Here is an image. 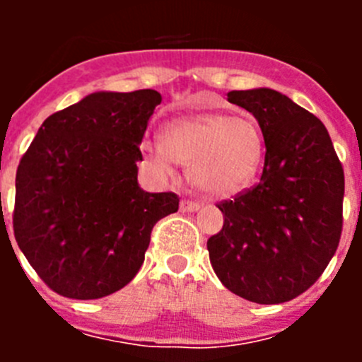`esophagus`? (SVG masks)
I'll list each match as a JSON object with an SVG mask.
<instances>
[{"instance_id":"34e87169","label":"esophagus","mask_w":362,"mask_h":362,"mask_svg":"<svg viewBox=\"0 0 362 362\" xmlns=\"http://www.w3.org/2000/svg\"><path fill=\"white\" fill-rule=\"evenodd\" d=\"M201 209L199 203H194V201H181V210L183 212H197Z\"/></svg>"}]
</instances>
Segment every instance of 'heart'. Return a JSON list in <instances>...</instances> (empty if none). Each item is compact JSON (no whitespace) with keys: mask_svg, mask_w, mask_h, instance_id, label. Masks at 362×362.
Here are the masks:
<instances>
[{"mask_svg":"<svg viewBox=\"0 0 362 362\" xmlns=\"http://www.w3.org/2000/svg\"><path fill=\"white\" fill-rule=\"evenodd\" d=\"M146 158L170 174L174 161L190 166V179L212 197L245 190L264 158V137L257 123L228 114H196L170 121L165 137L143 143Z\"/></svg>","mask_w":362,"mask_h":362,"instance_id":"obj_1","label":"heart"}]
</instances>
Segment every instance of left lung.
I'll use <instances>...</instances> for the list:
<instances>
[{
  "instance_id": "left-lung-1",
  "label": "left lung",
  "mask_w": 362,
  "mask_h": 362,
  "mask_svg": "<svg viewBox=\"0 0 362 362\" xmlns=\"http://www.w3.org/2000/svg\"><path fill=\"white\" fill-rule=\"evenodd\" d=\"M264 137L261 181L217 209L225 223L206 243L216 276L259 305L300 296L321 277L343 230L344 172L321 119L272 88L228 92Z\"/></svg>"
}]
</instances>
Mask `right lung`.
<instances>
[{
    "label": "right lung",
    "instance_id": "add662e5",
    "mask_svg": "<svg viewBox=\"0 0 362 362\" xmlns=\"http://www.w3.org/2000/svg\"><path fill=\"white\" fill-rule=\"evenodd\" d=\"M158 90L94 92L43 121L16 174L14 238L59 296L99 299L130 283L172 192L137 183Z\"/></svg>",
    "mask_w": 362,
    "mask_h": 362
}]
</instances>
